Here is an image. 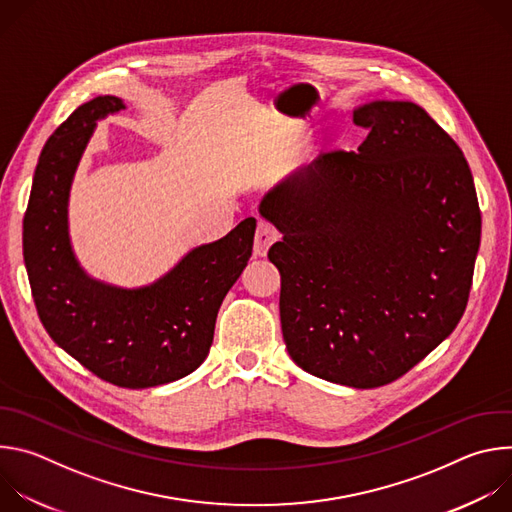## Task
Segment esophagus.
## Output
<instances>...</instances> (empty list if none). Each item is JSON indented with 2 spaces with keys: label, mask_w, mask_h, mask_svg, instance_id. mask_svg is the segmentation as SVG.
<instances>
[{
  "label": "esophagus",
  "mask_w": 512,
  "mask_h": 512,
  "mask_svg": "<svg viewBox=\"0 0 512 512\" xmlns=\"http://www.w3.org/2000/svg\"><path fill=\"white\" fill-rule=\"evenodd\" d=\"M279 239V233L269 225V223H259L255 231V243H253V253L255 257H265L269 247Z\"/></svg>",
  "instance_id": "esophagus-1"
}]
</instances>
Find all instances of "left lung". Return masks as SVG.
Returning a JSON list of instances; mask_svg holds the SVG:
<instances>
[{
  "mask_svg": "<svg viewBox=\"0 0 512 512\" xmlns=\"http://www.w3.org/2000/svg\"><path fill=\"white\" fill-rule=\"evenodd\" d=\"M358 152L320 154L269 190L259 214L283 235L281 332L330 383L403 377L458 326L480 247V208L458 143L411 101L352 111Z\"/></svg>",
  "mask_w": 512,
  "mask_h": 512,
  "instance_id": "obj_1",
  "label": "left lung"
}]
</instances>
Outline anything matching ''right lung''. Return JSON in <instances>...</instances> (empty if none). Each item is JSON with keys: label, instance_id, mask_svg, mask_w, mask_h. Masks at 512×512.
I'll return each instance as SVG.
<instances>
[{"label": "right lung", "instance_id": "1", "mask_svg": "<svg viewBox=\"0 0 512 512\" xmlns=\"http://www.w3.org/2000/svg\"><path fill=\"white\" fill-rule=\"evenodd\" d=\"M125 109L113 95L70 113L40 154L24 214V263L50 338L99 379L148 389L178 381L208 356L227 291L253 251L255 218L186 253L152 285L123 289L87 275L68 237V194L97 121Z\"/></svg>", "mask_w": 512, "mask_h": 512}]
</instances>
